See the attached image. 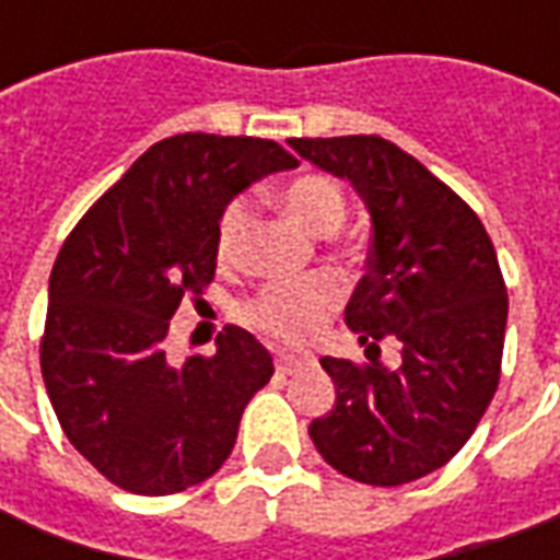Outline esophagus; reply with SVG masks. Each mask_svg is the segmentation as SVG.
I'll list each match as a JSON object with an SVG mask.
<instances>
[{
    "instance_id": "34e87169",
    "label": "esophagus",
    "mask_w": 560,
    "mask_h": 560,
    "mask_svg": "<svg viewBox=\"0 0 560 560\" xmlns=\"http://www.w3.org/2000/svg\"><path fill=\"white\" fill-rule=\"evenodd\" d=\"M312 360L308 357H293V353H279L276 357V372L279 375H293V372H300L303 365H308Z\"/></svg>"
}]
</instances>
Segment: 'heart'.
Listing matches in <instances>:
<instances>
[{
  "label": "heart",
  "mask_w": 560,
  "mask_h": 560,
  "mask_svg": "<svg viewBox=\"0 0 560 560\" xmlns=\"http://www.w3.org/2000/svg\"><path fill=\"white\" fill-rule=\"evenodd\" d=\"M284 207L305 231L317 236H329L339 231L345 221V195L329 176L305 173L284 188ZM245 221H248V203L243 197L231 200L219 219L215 233V252L221 264L236 257L240 240H243ZM341 288L329 272H315L305 279L272 281L245 305L248 324L267 332L284 345H305L324 329L329 315L339 308Z\"/></svg>",
  "instance_id": "b5f03b06"
}]
</instances>
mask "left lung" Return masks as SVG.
I'll use <instances>...</instances> for the list:
<instances>
[{"instance_id": "8db88e82", "label": "left lung", "mask_w": 560, "mask_h": 560, "mask_svg": "<svg viewBox=\"0 0 560 560\" xmlns=\"http://www.w3.org/2000/svg\"><path fill=\"white\" fill-rule=\"evenodd\" d=\"M300 159L348 179L369 209V269L345 308L369 365L324 357L336 405L308 425L332 468L401 486L465 446L489 408L504 353L506 288L489 233L420 161L375 135L288 140ZM396 338L387 370L376 341Z\"/></svg>"}]
</instances>
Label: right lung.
Instances as JSON below:
<instances>
[{
    "instance_id": "add662e5",
    "label": "right lung",
    "mask_w": 560,
    "mask_h": 560,
    "mask_svg": "<svg viewBox=\"0 0 560 560\" xmlns=\"http://www.w3.org/2000/svg\"><path fill=\"white\" fill-rule=\"evenodd\" d=\"M300 161L260 138L176 135L149 147L80 219L47 288L42 375L68 441L135 494L203 482L231 456L245 405L272 377V357L243 327L215 353L167 360L183 296L215 276L224 207Z\"/></svg>"
}]
</instances>
